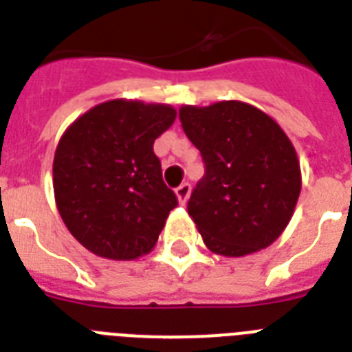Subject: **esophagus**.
Instances as JSON below:
<instances>
[{"label":"esophagus","instance_id":"34e87169","mask_svg":"<svg viewBox=\"0 0 352 352\" xmlns=\"http://www.w3.org/2000/svg\"><path fill=\"white\" fill-rule=\"evenodd\" d=\"M190 192H192V186H190L188 182H182L181 186L175 190V195H177V199H179V203L186 204L188 197H190Z\"/></svg>","mask_w":352,"mask_h":352}]
</instances>
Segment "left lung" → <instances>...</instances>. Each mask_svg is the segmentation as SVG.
<instances>
[{
  "label": "left lung",
  "instance_id": "left-lung-1",
  "mask_svg": "<svg viewBox=\"0 0 352 352\" xmlns=\"http://www.w3.org/2000/svg\"><path fill=\"white\" fill-rule=\"evenodd\" d=\"M182 129L204 160L188 214L214 254L241 257L278 239L301 192L300 160L272 117L239 100L182 106Z\"/></svg>",
  "mask_w": 352,
  "mask_h": 352
}]
</instances>
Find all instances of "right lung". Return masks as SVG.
<instances>
[{"instance_id": "1", "label": "right lung", "mask_w": 352, "mask_h": 352, "mask_svg": "<svg viewBox=\"0 0 352 352\" xmlns=\"http://www.w3.org/2000/svg\"><path fill=\"white\" fill-rule=\"evenodd\" d=\"M175 117L168 104L117 98L65 129L52 162L54 199L67 230L89 252L131 261L153 250L177 206L153 142Z\"/></svg>"}]
</instances>
